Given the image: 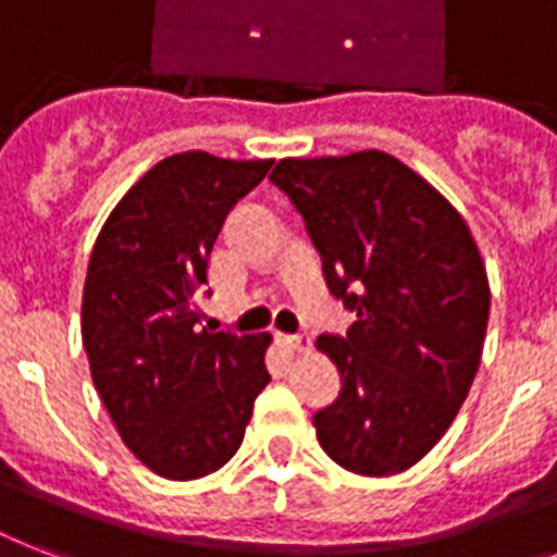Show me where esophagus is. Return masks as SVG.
Wrapping results in <instances>:
<instances>
[{
  "instance_id": "esophagus-1",
  "label": "esophagus",
  "mask_w": 557,
  "mask_h": 557,
  "mask_svg": "<svg viewBox=\"0 0 557 557\" xmlns=\"http://www.w3.org/2000/svg\"><path fill=\"white\" fill-rule=\"evenodd\" d=\"M280 341H283L288 349H295V352H306V349L312 347V338H309L306 332H300V335H280Z\"/></svg>"
}]
</instances>
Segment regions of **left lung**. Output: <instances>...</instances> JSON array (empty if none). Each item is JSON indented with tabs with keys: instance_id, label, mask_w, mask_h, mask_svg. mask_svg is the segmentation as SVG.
<instances>
[{
	"instance_id": "1",
	"label": "left lung",
	"mask_w": 557,
	"mask_h": 557,
	"mask_svg": "<svg viewBox=\"0 0 557 557\" xmlns=\"http://www.w3.org/2000/svg\"><path fill=\"white\" fill-rule=\"evenodd\" d=\"M286 193L323 260L326 286L358 321L321 335L341 393L314 413L341 468L389 476L448 431L480 367L488 280L466 219L387 152L283 159Z\"/></svg>"
}]
</instances>
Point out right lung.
Masks as SVG:
<instances>
[{"label":"right lung","mask_w":557,"mask_h":557,"mask_svg":"<svg viewBox=\"0 0 557 557\" xmlns=\"http://www.w3.org/2000/svg\"><path fill=\"white\" fill-rule=\"evenodd\" d=\"M271 161L178 152L109 213L83 286V347L121 440L164 480L213 474L243 445L269 332H210L208 260L222 222Z\"/></svg>","instance_id":"right-lung-1"}]
</instances>
